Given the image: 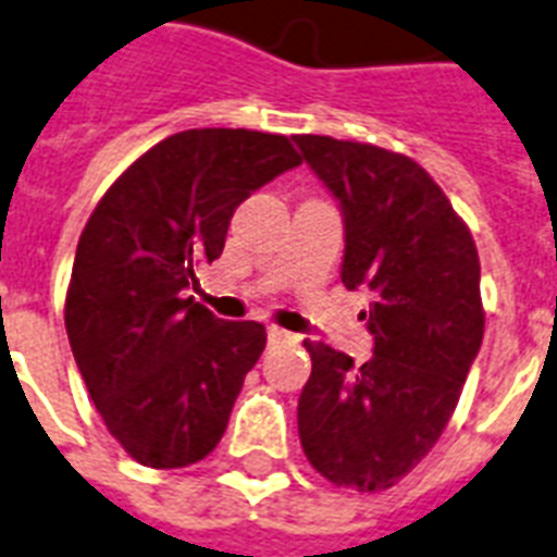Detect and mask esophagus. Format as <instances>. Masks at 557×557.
<instances>
[{"instance_id":"obj_1","label":"esophagus","mask_w":557,"mask_h":557,"mask_svg":"<svg viewBox=\"0 0 557 557\" xmlns=\"http://www.w3.org/2000/svg\"><path fill=\"white\" fill-rule=\"evenodd\" d=\"M267 339H270V346H282V343H293V334L290 331H284L278 325H267Z\"/></svg>"}]
</instances>
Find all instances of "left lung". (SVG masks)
I'll return each mask as SVG.
<instances>
[{
    "instance_id": "1",
    "label": "left lung",
    "mask_w": 557,
    "mask_h": 557,
    "mask_svg": "<svg viewBox=\"0 0 557 557\" xmlns=\"http://www.w3.org/2000/svg\"><path fill=\"white\" fill-rule=\"evenodd\" d=\"M296 145L343 206V284L372 293L374 334L363 366L305 343L313 369L299 398V438L327 482L374 494L433 450L459 404L485 331L480 256L416 159L331 136H296Z\"/></svg>"
}]
</instances>
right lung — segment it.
I'll return each instance as SVG.
<instances>
[{"instance_id":"1","label":"right lung","mask_w":557,"mask_h":557,"mask_svg":"<svg viewBox=\"0 0 557 557\" xmlns=\"http://www.w3.org/2000/svg\"><path fill=\"white\" fill-rule=\"evenodd\" d=\"M296 165L301 153L275 133H174L86 220L66 290L69 346L103 424L139 465L200 462L226 433L267 331L218 319L185 287L220 258L240 202Z\"/></svg>"}]
</instances>
